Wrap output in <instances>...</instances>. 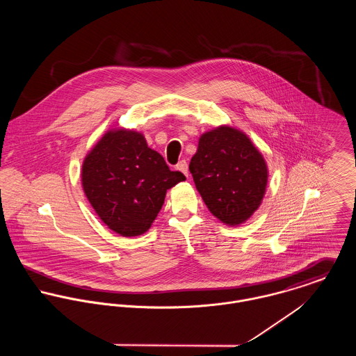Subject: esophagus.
I'll return each mask as SVG.
<instances>
[{"instance_id":"1","label":"esophagus","mask_w":356,"mask_h":356,"mask_svg":"<svg viewBox=\"0 0 356 356\" xmlns=\"http://www.w3.org/2000/svg\"><path fill=\"white\" fill-rule=\"evenodd\" d=\"M177 170L184 172L186 177H189V167H188V163L186 160H181L178 164H177Z\"/></svg>"}]
</instances>
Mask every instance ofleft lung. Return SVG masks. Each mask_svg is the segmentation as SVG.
I'll return each instance as SVG.
<instances>
[{
    "label": "left lung",
    "mask_w": 356,
    "mask_h": 356,
    "mask_svg": "<svg viewBox=\"0 0 356 356\" xmlns=\"http://www.w3.org/2000/svg\"><path fill=\"white\" fill-rule=\"evenodd\" d=\"M189 170L211 213L229 226L244 223L263 200L267 165L240 130L220 126L204 133Z\"/></svg>",
    "instance_id": "1"
}]
</instances>
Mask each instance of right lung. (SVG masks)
<instances>
[{
	"instance_id": "add662e5",
	"label": "right lung",
	"mask_w": 356,
	"mask_h": 356,
	"mask_svg": "<svg viewBox=\"0 0 356 356\" xmlns=\"http://www.w3.org/2000/svg\"><path fill=\"white\" fill-rule=\"evenodd\" d=\"M171 171L141 133L118 129L104 134L82 165V186L102 222L123 237L151 227L167 189L185 181Z\"/></svg>"
}]
</instances>
